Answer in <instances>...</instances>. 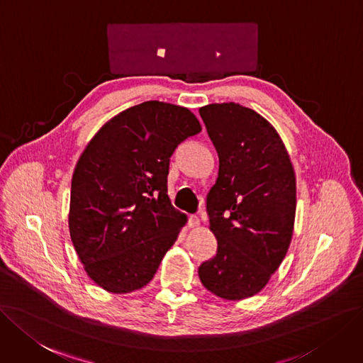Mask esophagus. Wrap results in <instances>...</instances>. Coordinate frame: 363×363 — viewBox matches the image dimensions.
Masks as SVG:
<instances>
[{
    "mask_svg": "<svg viewBox=\"0 0 363 363\" xmlns=\"http://www.w3.org/2000/svg\"><path fill=\"white\" fill-rule=\"evenodd\" d=\"M200 224V220H199V217H196V216H190V218H189V227H197Z\"/></svg>",
    "mask_w": 363,
    "mask_h": 363,
    "instance_id": "34e87169",
    "label": "esophagus"
}]
</instances>
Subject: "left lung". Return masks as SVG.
<instances>
[{
  "label": "left lung",
  "mask_w": 363,
  "mask_h": 363,
  "mask_svg": "<svg viewBox=\"0 0 363 363\" xmlns=\"http://www.w3.org/2000/svg\"><path fill=\"white\" fill-rule=\"evenodd\" d=\"M220 158L206 197L217 254L199 267L202 284L218 298L257 294L284 260L296 213V177L271 123L236 103L199 109Z\"/></svg>",
  "instance_id": "8db88e82"
}]
</instances>
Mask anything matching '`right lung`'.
I'll return each instance as SVG.
<instances>
[{
    "label": "right lung",
    "mask_w": 363,
    "mask_h": 363,
    "mask_svg": "<svg viewBox=\"0 0 363 363\" xmlns=\"http://www.w3.org/2000/svg\"><path fill=\"white\" fill-rule=\"evenodd\" d=\"M202 131L186 107L145 101L96 133L72 178L69 229L88 277L111 293L154 278L186 216L167 196L170 157Z\"/></svg>",
    "instance_id": "add662e5"
}]
</instances>
